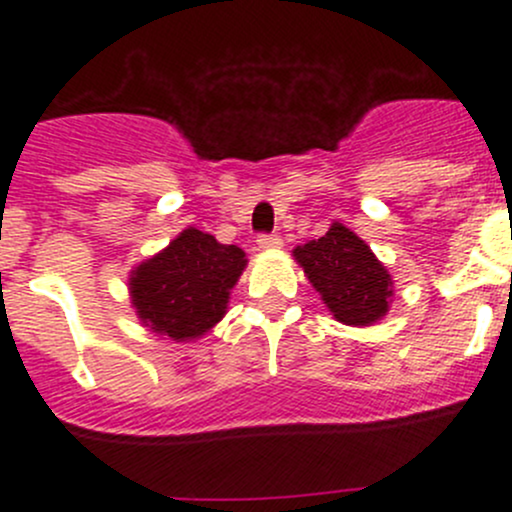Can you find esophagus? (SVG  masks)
<instances>
[{"mask_svg": "<svg viewBox=\"0 0 512 512\" xmlns=\"http://www.w3.org/2000/svg\"><path fill=\"white\" fill-rule=\"evenodd\" d=\"M257 245H260L262 250H272V247L282 245V237L277 235V232H260V235H257Z\"/></svg>", "mask_w": 512, "mask_h": 512, "instance_id": "obj_1", "label": "esophagus"}]
</instances>
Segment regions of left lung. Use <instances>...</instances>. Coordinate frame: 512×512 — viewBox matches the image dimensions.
<instances>
[{
	"label": "left lung",
	"instance_id": "obj_1",
	"mask_svg": "<svg viewBox=\"0 0 512 512\" xmlns=\"http://www.w3.org/2000/svg\"><path fill=\"white\" fill-rule=\"evenodd\" d=\"M294 257L339 322L366 327L389 312V272L349 227L334 223L324 237L299 245Z\"/></svg>",
	"mask_w": 512,
	"mask_h": 512
}]
</instances>
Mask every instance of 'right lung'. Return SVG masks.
Returning a JSON list of instances; mask_svg holds the SVG:
<instances>
[{
  "instance_id": "obj_1",
  "label": "right lung",
  "mask_w": 512,
  "mask_h": 512,
  "mask_svg": "<svg viewBox=\"0 0 512 512\" xmlns=\"http://www.w3.org/2000/svg\"><path fill=\"white\" fill-rule=\"evenodd\" d=\"M247 260L237 245H220L195 227L136 267L131 297L138 317L153 332L175 342L195 339L223 319L230 289Z\"/></svg>"
}]
</instances>
